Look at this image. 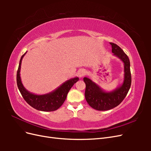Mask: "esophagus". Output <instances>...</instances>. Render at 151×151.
Masks as SVG:
<instances>
[{
  "label": "esophagus",
  "mask_w": 151,
  "mask_h": 151,
  "mask_svg": "<svg viewBox=\"0 0 151 151\" xmlns=\"http://www.w3.org/2000/svg\"><path fill=\"white\" fill-rule=\"evenodd\" d=\"M86 71L84 69H81L79 70L78 72H77V74H78L79 77H83L86 75Z\"/></svg>",
  "instance_id": "34e87169"
}]
</instances>
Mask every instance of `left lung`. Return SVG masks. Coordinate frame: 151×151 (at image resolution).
I'll use <instances>...</instances> for the list:
<instances>
[{
    "mask_svg": "<svg viewBox=\"0 0 151 151\" xmlns=\"http://www.w3.org/2000/svg\"><path fill=\"white\" fill-rule=\"evenodd\" d=\"M114 55L124 63V81L123 84L111 92H106L88 77H84L86 84L85 98L91 107L99 111H106L119 105L129 92L132 83L129 58L123 50L115 43H109Z\"/></svg>",
    "mask_w": 151,
    "mask_h": 151,
    "instance_id": "1",
    "label": "left lung"
}]
</instances>
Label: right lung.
<instances>
[{
    "mask_svg": "<svg viewBox=\"0 0 151 151\" xmlns=\"http://www.w3.org/2000/svg\"><path fill=\"white\" fill-rule=\"evenodd\" d=\"M26 52L22 55L19 61V67L17 72V85L24 99L31 106L37 110L42 111H53L60 108L64 103L68 91L75 83L79 81L78 77L70 79L63 83L53 92L43 95H37L31 93L25 89L22 84L20 77L21 65L22 58Z\"/></svg>",
    "mask_w": 151,
    "mask_h": 151,
    "instance_id": "obj_1",
    "label": "right lung"
}]
</instances>
